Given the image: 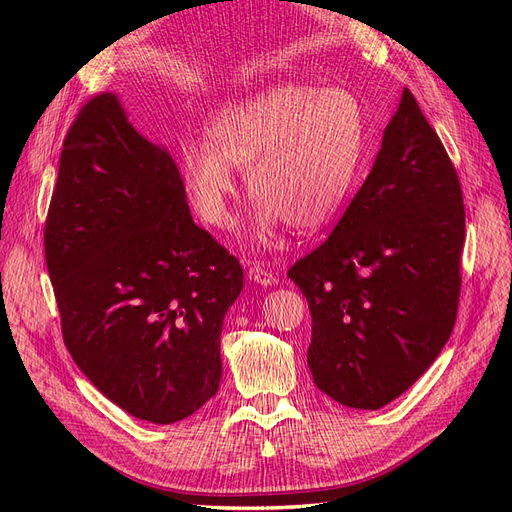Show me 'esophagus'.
<instances>
[{
  "instance_id": "esophagus-1",
  "label": "esophagus",
  "mask_w": 512,
  "mask_h": 512,
  "mask_svg": "<svg viewBox=\"0 0 512 512\" xmlns=\"http://www.w3.org/2000/svg\"><path fill=\"white\" fill-rule=\"evenodd\" d=\"M246 274H249V280L257 282V285H261V287H270L276 282V274H272L268 268H263L257 261L249 263V272Z\"/></svg>"
}]
</instances>
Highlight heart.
Wrapping results in <instances>:
<instances>
[{"instance_id":"b5f03b06","label":"heart","mask_w":512,"mask_h":512,"mask_svg":"<svg viewBox=\"0 0 512 512\" xmlns=\"http://www.w3.org/2000/svg\"><path fill=\"white\" fill-rule=\"evenodd\" d=\"M208 145L181 151V179L198 215L232 223L236 173L257 206V236L291 223L325 227L344 204L365 143L363 107L344 88L282 84L219 109L206 124Z\"/></svg>"}]
</instances>
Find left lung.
Wrapping results in <instances>:
<instances>
[{
  "label": "left lung",
  "instance_id": "8db88e82",
  "mask_svg": "<svg viewBox=\"0 0 512 512\" xmlns=\"http://www.w3.org/2000/svg\"><path fill=\"white\" fill-rule=\"evenodd\" d=\"M464 221L456 168L405 88L344 217L289 270L312 314L318 390L380 409L434 363L456 325Z\"/></svg>",
  "mask_w": 512,
  "mask_h": 512
}]
</instances>
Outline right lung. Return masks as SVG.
Returning <instances> with one entry per match:
<instances>
[{"label":"right lung","mask_w":512,"mask_h":512,"mask_svg":"<svg viewBox=\"0 0 512 512\" xmlns=\"http://www.w3.org/2000/svg\"><path fill=\"white\" fill-rule=\"evenodd\" d=\"M44 249L65 346L111 403L173 424L215 396L240 261L194 223L175 160L113 92L67 132Z\"/></svg>","instance_id":"add662e5"}]
</instances>
